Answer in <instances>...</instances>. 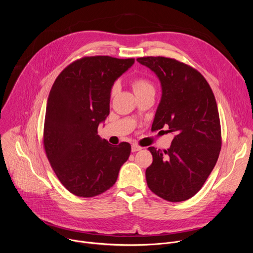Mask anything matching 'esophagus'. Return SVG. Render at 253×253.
I'll list each match as a JSON object with an SVG mask.
<instances>
[{
	"mask_svg": "<svg viewBox=\"0 0 253 253\" xmlns=\"http://www.w3.org/2000/svg\"><path fill=\"white\" fill-rule=\"evenodd\" d=\"M141 149H142V147L138 146L137 144H133V145L131 146V151H132V152H137V151H140Z\"/></svg>",
	"mask_w": 253,
	"mask_h": 253,
	"instance_id": "1",
	"label": "esophagus"
}]
</instances>
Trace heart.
Masks as SVG:
<instances>
[{"label": "heart", "instance_id": "1", "mask_svg": "<svg viewBox=\"0 0 253 253\" xmlns=\"http://www.w3.org/2000/svg\"><path fill=\"white\" fill-rule=\"evenodd\" d=\"M132 88H133V91H134L136 96L141 95V94L148 92V91H151V90H154V87L151 84V82L149 80L145 79V78H136V79H134L132 81ZM118 89H119V84L115 83L112 86L111 92H110L112 97L117 94Z\"/></svg>", "mask_w": 253, "mask_h": 253}]
</instances>
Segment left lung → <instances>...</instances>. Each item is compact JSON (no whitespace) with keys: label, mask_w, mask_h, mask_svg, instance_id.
Masks as SVG:
<instances>
[{"label":"left lung","mask_w":253,"mask_h":253,"mask_svg":"<svg viewBox=\"0 0 253 253\" xmlns=\"http://www.w3.org/2000/svg\"><path fill=\"white\" fill-rule=\"evenodd\" d=\"M137 61L154 72L161 85L152 130L168 127L174 134L168 150L148 148L153 162L146 169L147 185L167 201L187 200L201 189L221 149L215 97L205 78L184 63L165 57Z\"/></svg>","instance_id":"1"}]
</instances>
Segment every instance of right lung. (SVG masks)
Masks as SVG:
<instances>
[{
	"label": "right lung",
	"instance_id": "right-lung-1",
	"mask_svg": "<svg viewBox=\"0 0 253 253\" xmlns=\"http://www.w3.org/2000/svg\"><path fill=\"white\" fill-rule=\"evenodd\" d=\"M134 59L85 57L70 64L55 80L45 116L44 147L61 183L80 197L112 187L128 160L127 142L112 145L98 135L110 113L111 88Z\"/></svg>",
	"mask_w": 253,
	"mask_h": 253
}]
</instances>
